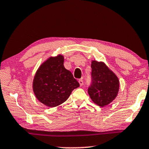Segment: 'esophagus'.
Listing matches in <instances>:
<instances>
[{"instance_id": "1", "label": "esophagus", "mask_w": 149, "mask_h": 149, "mask_svg": "<svg viewBox=\"0 0 149 149\" xmlns=\"http://www.w3.org/2000/svg\"><path fill=\"white\" fill-rule=\"evenodd\" d=\"M79 85H80V86H83V84H84V81H83V79H79Z\"/></svg>"}]
</instances>
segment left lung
I'll return each instance as SVG.
<instances>
[{"mask_svg":"<svg viewBox=\"0 0 149 149\" xmlns=\"http://www.w3.org/2000/svg\"><path fill=\"white\" fill-rule=\"evenodd\" d=\"M92 84L88 93L94 103L103 107L116 98L119 90V80L103 62L91 61Z\"/></svg>","mask_w":149,"mask_h":149,"instance_id":"obj_1","label":"left lung"}]
</instances>
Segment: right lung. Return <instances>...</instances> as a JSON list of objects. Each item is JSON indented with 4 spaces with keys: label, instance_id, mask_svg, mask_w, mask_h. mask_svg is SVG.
<instances>
[{
    "label": "right lung",
    "instance_id": "right-lung-1",
    "mask_svg": "<svg viewBox=\"0 0 149 149\" xmlns=\"http://www.w3.org/2000/svg\"><path fill=\"white\" fill-rule=\"evenodd\" d=\"M62 54L50 56L40 65L34 77L32 89L37 100L47 107H55L68 100L79 86L72 73L66 70Z\"/></svg>",
    "mask_w": 149,
    "mask_h": 149
}]
</instances>
